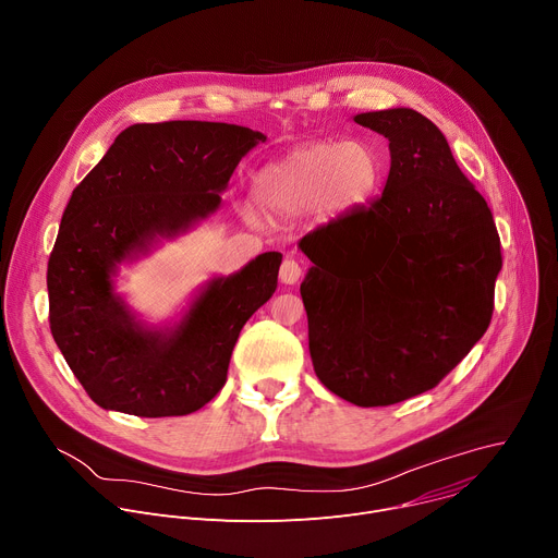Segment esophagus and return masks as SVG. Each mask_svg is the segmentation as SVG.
Listing matches in <instances>:
<instances>
[{"label":"esophagus","instance_id":"obj_1","mask_svg":"<svg viewBox=\"0 0 558 558\" xmlns=\"http://www.w3.org/2000/svg\"><path fill=\"white\" fill-rule=\"evenodd\" d=\"M299 277H302V266H299L292 256H286L281 268H279V279L281 283L286 286H294L299 281Z\"/></svg>","mask_w":558,"mask_h":558}]
</instances>
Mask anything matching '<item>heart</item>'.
Returning <instances> with one entry per match:
<instances>
[{"label": "heart", "mask_w": 558, "mask_h": 558, "mask_svg": "<svg viewBox=\"0 0 558 558\" xmlns=\"http://www.w3.org/2000/svg\"><path fill=\"white\" fill-rule=\"evenodd\" d=\"M384 156L368 141H317L292 149L254 177V201L270 217H292L319 205L344 214L381 185Z\"/></svg>", "instance_id": "obj_1"}]
</instances>
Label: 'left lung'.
I'll return each instance as SVG.
<instances>
[{
  "label": "left lung",
  "instance_id": "left-lung-1",
  "mask_svg": "<svg viewBox=\"0 0 558 558\" xmlns=\"http://www.w3.org/2000/svg\"><path fill=\"white\" fill-rule=\"evenodd\" d=\"M353 120L389 138V179L299 241L313 262L299 290L324 387L389 407L438 387L485 335L502 254L487 201L432 120L404 107Z\"/></svg>",
  "mask_w": 558,
  "mask_h": 558
}]
</instances>
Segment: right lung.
Returning a JSON list of instances; mask_svg holds the SVG:
<instances>
[{"label": "right lung", "mask_w": 558, "mask_h": 558, "mask_svg": "<svg viewBox=\"0 0 558 558\" xmlns=\"http://www.w3.org/2000/svg\"><path fill=\"white\" fill-rule=\"evenodd\" d=\"M264 141L228 122L132 124L73 190L49 256V324L98 407L187 415L223 389L243 324L277 290L281 254L211 279L171 330L136 322L111 277L156 236H177L217 209L239 160Z\"/></svg>", "instance_id": "add662e5"}]
</instances>
